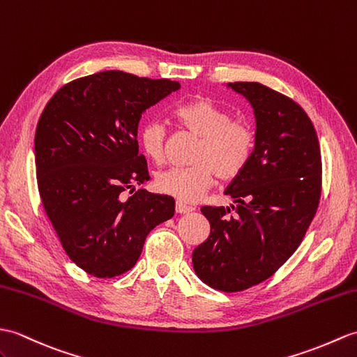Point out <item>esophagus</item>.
I'll return each instance as SVG.
<instances>
[{"label": "esophagus", "mask_w": 357, "mask_h": 357, "mask_svg": "<svg viewBox=\"0 0 357 357\" xmlns=\"http://www.w3.org/2000/svg\"><path fill=\"white\" fill-rule=\"evenodd\" d=\"M175 210H176L178 214H188V213L195 211V206H190V205H187V204H184V202L178 201V202H176V206H175Z\"/></svg>", "instance_id": "1"}]
</instances>
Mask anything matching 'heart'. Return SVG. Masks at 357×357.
<instances>
[{"instance_id":"b5f03b06","label":"heart","mask_w":357,"mask_h":357,"mask_svg":"<svg viewBox=\"0 0 357 357\" xmlns=\"http://www.w3.org/2000/svg\"><path fill=\"white\" fill-rule=\"evenodd\" d=\"M175 117L188 132L199 137L192 165L170 167L156 173L155 187L181 202H196L214 178L233 181L248 167L255 146V130L248 121L236 120L210 98L197 97L175 109ZM167 126L149 121L139 130V146L149 160L162 164L167 153Z\"/></svg>"}]
</instances>
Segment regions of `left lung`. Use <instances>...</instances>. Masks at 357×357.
I'll list each match as a JSON object with an SVG mask.
<instances>
[{
	"label": "left lung",
	"mask_w": 357,
	"mask_h": 357,
	"mask_svg": "<svg viewBox=\"0 0 357 357\" xmlns=\"http://www.w3.org/2000/svg\"><path fill=\"white\" fill-rule=\"evenodd\" d=\"M255 114V146L225 195L236 205L202 206L210 237L193 251L205 284L240 292L272 277L300 246L318 210L321 149L303 107L259 82L228 84Z\"/></svg>",
	"instance_id": "1"
}]
</instances>
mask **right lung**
<instances>
[{
  "instance_id": "add662e5",
  "label": "right lung",
  "mask_w": 357,
  "mask_h": 357,
  "mask_svg": "<svg viewBox=\"0 0 357 357\" xmlns=\"http://www.w3.org/2000/svg\"><path fill=\"white\" fill-rule=\"evenodd\" d=\"M179 86L102 71L63 85L40 114V201L66 255L89 275L114 278L134 268L147 234L175 214L173 197L134 185L151 178L138 153L141 114Z\"/></svg>"
}]
</instances>
